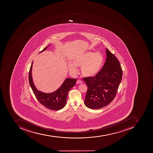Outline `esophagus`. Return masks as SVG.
Wrapping results in <instances>:
<instances>
[{"label": "esophagus", "mask_w": 153, "mask_h": 153, "mask_svg": "<svg viewBox=\"0 0 153 153\" xmlns=\"http://www.w3.org/2000/svg\"><path fill=\"white\" fill-rule=\"evenodd\" d=\"M83 83V81H82V80H79V79H78V80H77V82H76V83L77 84H81Z\"/></svg>", "instance_id": "obj_1"}]
</instances>
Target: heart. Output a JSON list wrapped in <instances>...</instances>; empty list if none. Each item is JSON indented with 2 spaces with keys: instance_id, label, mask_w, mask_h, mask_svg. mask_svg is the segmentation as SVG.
Listing matches in <instances>:
<instances>
[{
  "instance_id": "heart-1",
  "label": "heart",
  "mask_w": 153,
  "mask_h": 153,
  "mask_svg": "<svg viewBox=\"0 0 153 153\" xmlns=\"http://www.w3.org/2000/svg\"><path fill=\"white\" fill-rule=\"evenodd\" d=\"M103 62V57L101 54L88 52L77 56L74 59V63H69L68 68L72 73L76 74L77 67H81V73L84 76L93 77L100 71Z\"/></svg>"
}]
</instances>
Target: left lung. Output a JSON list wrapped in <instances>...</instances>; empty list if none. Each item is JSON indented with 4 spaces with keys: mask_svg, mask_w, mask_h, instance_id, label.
Returning a JSON list of instances; mask_svg holds the SVG:
<instances>
[{
    "mask_svg": "<svg viewBox=\"0 0 153 153\" xmlns=\"http://www.w3.org/2000/svg\"><path fill=\"white\" fill-rule=\"evenodd\" d=\"M105 50L106 61L99 72L94 77L83 79L88 86L85 104L93 109L103 108L113 101L122 79L119 61L109 50Z\"/></svg>",
    "mask_w": 153,
    "mask_h": 153,
    "instance_id": "1",
    "label": "left lung"
}]
</instances>
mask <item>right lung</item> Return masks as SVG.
<instances>
[{"label": "right lung", "instance_id": "obj_1", "mask_svg": "<svg viewBox=\"0 0 153 153\" xmlns=\"http://www.w3.org/2000/svg\"><path fill=\"white\" fill-rule=\"evenodd\" d=\"M49 45H48V47ZM48 48V47H45L40 53L45 51ZM33 63V61L29 73V82L31 88L38 101L42 105L49 109L59 110L63 108L67 103L68 93L70 90L75 85L77 80L76 79L67 78L59 88L55 92L50 94L43 93L38 91L33 82L32 77Z\"/></svg>", "mask_w": 153, "mask_h": 153}]
</instances>
